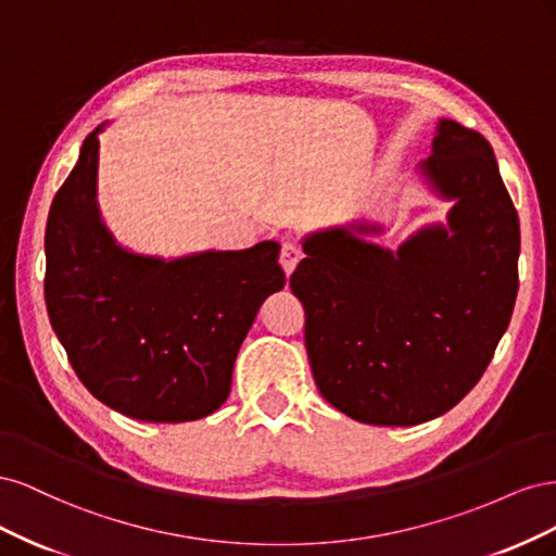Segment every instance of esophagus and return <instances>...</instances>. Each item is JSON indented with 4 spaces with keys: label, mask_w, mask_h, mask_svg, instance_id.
I'll list each match as a JSON object with an SVG mask.
<instances>
[{
    "label": "esophagus",
    "mask_w": 556,
    "mask_h": 556,
    "mask_svg": "<svg viewBox=\"0 0 556 556\" xmlns=\"http://www.w3.org/2000/svg\"><path fill=\"white\" fill-rule=\"evenodd\" d=\"M299 260H301V248L290 243V241H285L282 248H280V266H282L285 276H292Z\"/></svg>",
    "instance_id": "1"
}]
</instances>
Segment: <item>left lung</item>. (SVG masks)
<instances>
[{
  "label": "left lung",
  "mask_w": 556,
  "mask_h": 556,
  "mask_svg": "<svg viewBox=\"0 0 556 556\" xmlns=\"http://www.w3.org/2000/svg\"><path fill=\"white\" fill-rule=\"evenodd\" d=\"M415 174L452 201L445 225L396 250L368 241L384 231L368 220L311 231L290 278L319 394L364 425L413 427L457 406L517 299L519 217L492 146L441 117Z\"/></svg>",
  "instance_id": "1"
}]
</instances>
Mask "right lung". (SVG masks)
<instances>
[{"mask_svg": "<svg viewBox=\"0 0 556 556\" xmlns=\"http://www.w3.org/2000/svg\"><path fill=\"white\" fill-rule=\"evenodd\" d=\"M99 125L46 225V308L76 376L141 422H190L223 406L233 362L266 296L285 288L280 245L137 255L97 201Z\"/></svg>", "mask_w": 556, "mask_h": 556, "instance_id": "right-lung-1", "label": "right lung"}]
</instances>
